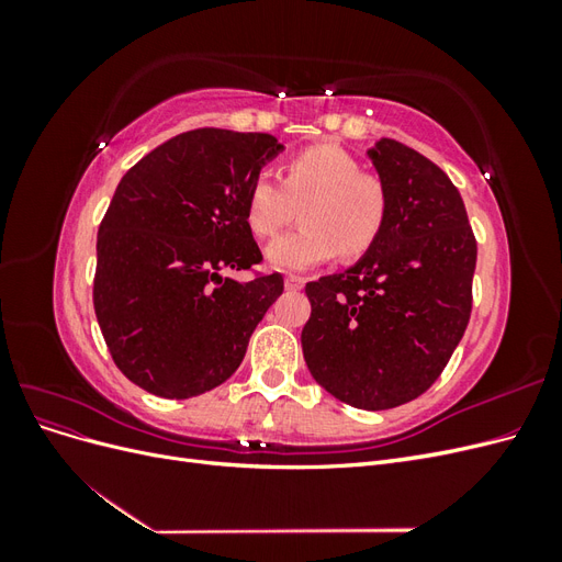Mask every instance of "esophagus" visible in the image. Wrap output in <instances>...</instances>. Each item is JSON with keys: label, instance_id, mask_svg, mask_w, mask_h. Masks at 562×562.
Returning a JSON list of instances; mask_svg holds the SVG:
<instances>
[{"label": "esophagus", "instance_id": "obj_1", "mask_svg": "<svg viewBox=\"0 0 562 562\" xmlns=\"http://www.w3.org/2000/svg\"><path fill=\"white\" fill-rule=\"evenodd\" d=\"M283 283H285L288 291H302V288H304V279L295 277V274H288Z\"/></svg>", "mask_w": 562, "mask_h": 562}]
</instances>
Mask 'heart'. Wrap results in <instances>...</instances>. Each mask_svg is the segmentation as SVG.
<instances>
[{"label":"heart","instance_id":"obj_1","mask_svg":"<svg viewBox=\"0 0 562 562\" xmlns=\"http://www.w3.org/2000/svg\"><path fill=\"white\" fill-rule=\"evenodd\" d=\"M279 178L260 171L246 194V223L255 236L279 234L300 211L302 227L279 236L265 250L281 271H304L330 262L342 250L363 255L384 227L386 190L378 176L337 145H318L295 155Z\"/></svg>","mask_w":562,"mask_h":562}]
</instances>
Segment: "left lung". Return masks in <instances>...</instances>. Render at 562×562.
Listing matches in <instances>:
<instances>
[{
	"label": "left lung",
	"instance_id": "obj_1",
	"mask_svg": "<svg viewBox=\"0 0 562 562\" xmlns=\"http://www.w3.org/2000/svg\"><path fill=\"white\" fill-rule=\"evenodd\" d=\"M386 190L384 227L342 274L307 283L302 353L347 405L389 411L422 396L471 316L475 239L452 180L391 138L368 149Z\"/></svg>",
	"mask_w": 562,
	"mask_h": 562
}]
</instances>
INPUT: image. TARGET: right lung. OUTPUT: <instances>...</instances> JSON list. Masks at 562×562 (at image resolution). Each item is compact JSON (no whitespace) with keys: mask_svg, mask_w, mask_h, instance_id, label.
Here are the masks:
<instances>
[{"mask_svg":"<svg viewBox=\"0 0 562 562\" xmlns=\"http://www.w3.org/2000/svg\"><path fill=\"white\" fill-rule=\"evenodd\" d=\"M279 151L269 133L196 128L116 184L98 229L93 307L116 368L149 394L192 398L229 380L283 293L281 274H225L262 260L246 194Z\"/></svg>","mask_w":562,"mask_h":562,"instance_id":"add662e5","label":"right lung"}]
</instances>
